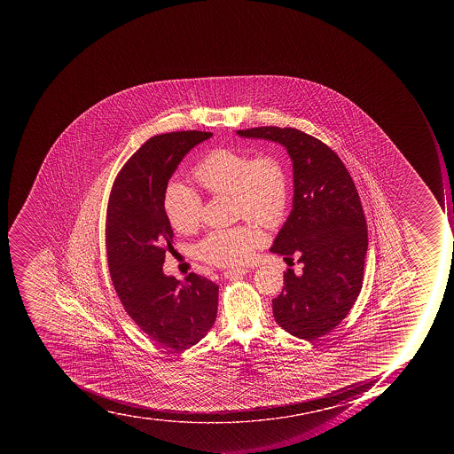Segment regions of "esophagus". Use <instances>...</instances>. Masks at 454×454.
I'll return each mask as SVG.
<instances>
[{"instance_id": "obj_1", "label": "esophagus", "mask_w": 454, "mask_h": 454, "mask_svg": "<svg viewBox=\"0 0 454 454\" xmlns=\"http://www.w3.org/2000/svg\"><path fill=\"white\" fill-rule=\"evenodd\" d=\"M247 272H248V270H227V271H224V277L230 279H239Z\"/></svg>"}]
</instances>
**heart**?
Instances as JSON below:
<instances>
[{"label":"heart","mask_w":454,"mask_h":454,"mask_svg":"<svg viewBox=\"0 0 454 454\" xmlns=\"http://www.w3.org/2000/svg\"><path fill=\"white\" fill-rule=\"evenodd\" d=\"M194 179L207 193L231 196L237 215L265 227H277L288 207V175L282 161L271 154L251 159L239 150L215 149L201 159ZM163 207L173 229L190 232L201 222L200 196L182 183H170ZM264 236L257 225H234L213 230L197 244V257L217 267H239L253 257Z\"/></svg>","instance_id":"heart-1"}]
</instances>
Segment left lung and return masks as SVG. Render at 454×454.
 <instances>
[{
    "label": "left lung",
    "mask_w": 454,
    "mask_h": 454,
    "mask_svg": "<svg viewBox=\"0 0 454 454\" xmlns=\"http://www.w3.org/2000/svg\"><path fill=\"white\" fill-rule=\"evenodd\" d=\"M237 135L279 143L293 160V210L270 251L298 254L302 274L284 272L272 312L286 333L315 340L340 325L361 293L368 251L361 199L340 156L314 136L277 126Z\"/></svg>",
    "instance_id": "obj_1"
}]
</instances>
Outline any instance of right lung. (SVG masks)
Masks as SVG:
<instances>
[{
	"instance_id": "right-lung-1",
	"label": "right lung",
	"mask_w": 454,
	"mask_h": 454,
	"mask_svg": "<svg viewBox=\"0 0 454 454\" xmlns=\"http://www.w3.org/2000/svg\"><path fill=\"white\" fill-rule=\"evenodd\" d=\"M213 133L150 137L114 179L106 213V254L114 291L136 325L163 348L189 349L217 317L218 286L201 275L184 281L163 272L173 230L165 207L168 182L183 158Z\"/></svg>"
}]
</instances>
